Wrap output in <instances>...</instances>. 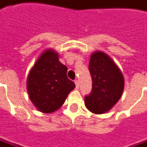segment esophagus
Here are the masks:
<instances>
[{
	"label": "esophagus",
	"instance_id": "34e87169",
	"mask_svg": "<svg viewBox=\"0 0 147 147\" xmlns=\"http://www.w3.org/2000/svg\"><path fill=\"white\" fill-rule=\"evenodd\" d=\"M74 82H75L76 88H77V89H78V88H79V82H78V80H75V81H74Z\"/></svg>",
	"mask_w": 147,
	"mask_h": 147
}]
</instances>
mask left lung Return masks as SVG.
Segmentation results:
<instances>
[{
  "instance_id": "left-lung-1",
  "label": "left lung",
  "mask_w": 147,
  "mask_h": 147,
  "mask_svg": "<svg viewBox=\"0 0 147 147\" xmlns=\"http://www.w3.org/2000/svg\"><path fill=\"white\" fill-rule=\"evenodd\" d=\"M89 69L93 85L90 94L85 97L86 106L94 114H104L122 97L123 74L112 58L102 51L91 54Z\"/></svg>"
}]
</instances>
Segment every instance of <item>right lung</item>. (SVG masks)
Masks as SVG:
<instances>
[{
    "label": "right lung",
    "mask_w": 147,
    "mask_h": 147,
    "mask_svg": "<svg viewBox=\"0 0 147 147\" xmlns=\"http://www.w3.org/2000/svg\"><path fill=\"white\" fill-rule=\"evenodd\" d=\"M67 67L53 49H45L37 58L27 78L29 99L42 113H53L62 106L75 84L67 78Z\"/></svg>",
    "instance_id": "1"
}]
</instances>
